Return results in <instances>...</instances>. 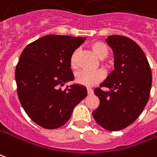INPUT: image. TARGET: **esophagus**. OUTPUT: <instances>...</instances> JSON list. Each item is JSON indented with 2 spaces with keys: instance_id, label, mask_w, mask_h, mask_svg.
Instances as JSON below:
<instances>
[{
  "instance_id": "34e87169",
  "label": "esophagus",
  "mask_w": 157,
  "mask_h": 157,
  "mask_svg": "<svg viewBox=\"0 0 157 157\" xmlns=\"http://www.w3.org/2000/svg\"><path fill=\"white\" fill-rule=\"evenodd\" d=\"M87 94L89 96L92 95V94H93V90H92L91 88H87Z\"/></svg>"
}]
</instances>
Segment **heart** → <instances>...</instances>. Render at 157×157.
<instances>
[{"label": "heart", "mask_w": 157, "mask_h": 157, "mask_svg": "<svg viewBox=\"0 0 157 157\" xmlns=\"http://www.w3.org/2000/svg\"><path fill=\"white\" fill-rule=\"evenodd\" d=\"M90 48L94 54L100 59L107 57L110 52L107 45L101 41L92 42L90 45ZM79 55H80V51L78 49H75L71 55L70 65L72 69H76L78 67ZM103 78H104V73L101 71H81L75 74V81L76 83L82 86H93L100 82H101Z\"/></svg>", "instance_id": "obj_1"}]
</instances>
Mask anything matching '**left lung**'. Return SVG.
Masks as SVG:
<instances>
[{
  "label": "left lung",
  "instance_id": "left-lung-1",
  "mask_svg": "<svg viewBox=\"0 0 157 157\" xmlns=\"http://www.w3.org/2000/svg\"><path fill=\"white\" fill-rule=\"evenodd\" d=\"M105 41L114 53V67L100 87L94 90L100 105L94 119L108 131H119L137 119L150 97L152 75L145 53L134 40L123 36H109Z\"/></svg>",
  "mask_w": 157,
  "mask_h": 157
}]
</instances>
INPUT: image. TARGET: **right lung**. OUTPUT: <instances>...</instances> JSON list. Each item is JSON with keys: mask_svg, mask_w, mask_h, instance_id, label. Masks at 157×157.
<instances>
[{"mask_svg": "<svg viewBox=\"0 0 157 157\" xmlns=\"http://www.w3.org/2000/svg\"><path fill=\"white\" fill-rule=\"evenodd\" d=\"M85 40L48 35L29 44L21 54L16 67L18 97L29 117L43 128L66 124L74 107L87 95L81 85L60 88L74 80L70 57Z\"/></svg>", "mask_w": 157, "mask_h": 157, "instance_id": "obj_1", "label": "right lung"}]
</instances>
